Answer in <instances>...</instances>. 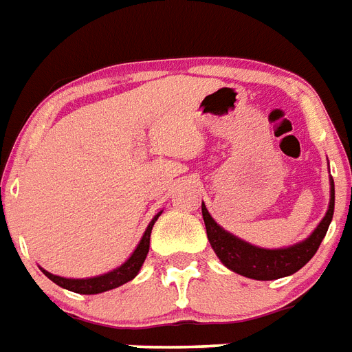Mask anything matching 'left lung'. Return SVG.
Masks as SVG:
<instances>
[{
	"instance_id": "obj_1",
	"label": "left lung",
	"mask_w": 352,
	"mask_h": 352,
	"mask_svg": "<svg viewBox=\"0 0 352 352\" xmlns=\"http://www.w3.org/2000/svg\"><path fill=\"white\" fill-rule=\"evenodd\" d=\"M203 219L206 225V235L214 252L221 259V263L232 272L241 274L245 278L259 279V281H272V279L285 278L290 274L298 272L301 267H305L311 261L312 256L322 245L323 237L327 234L329 225L333 221L334 214V181L331 177V199L329 208L320 221V225L312 230L309 237L300 243L285 246V248H261V246L250 245L245 239H239L237 235L230 234L223 226L217 225L210 215L204 203Z\"/></svg>"
}]
</instances>
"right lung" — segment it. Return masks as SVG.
Segmentation results:
<instances>
[{
	"label": "right lung",
	"instance_id": "right-lung-1",
	"mask_svg": "<svg viewBox=\"0 0 352 352\" xmlns=\"http://www.w3.org/2000/svg\"><path fill=\"white\" fill-rule=\"evenodd\" d=\"M160 214L155 215L151 223L148 225L146 232H144L142 239L138 241L137 248L133 250V254L127 257L126 261L122 263L120 267L113 268L109 272L100 274V276H95V278H82V279H74V278H62V276H56V274L47 272L41 268V272L45 274L47 278L54 281L58 287L62 289H67L71 292H76V294H100V292H107V290H113L120 287V285L131 281L142 268L144 261H146V256L149 252V237H151V230H153L155 221L159 219Z\"/></svg>",
	"mask_w": 352,
	"mask_h": 352
}]
</instances>
